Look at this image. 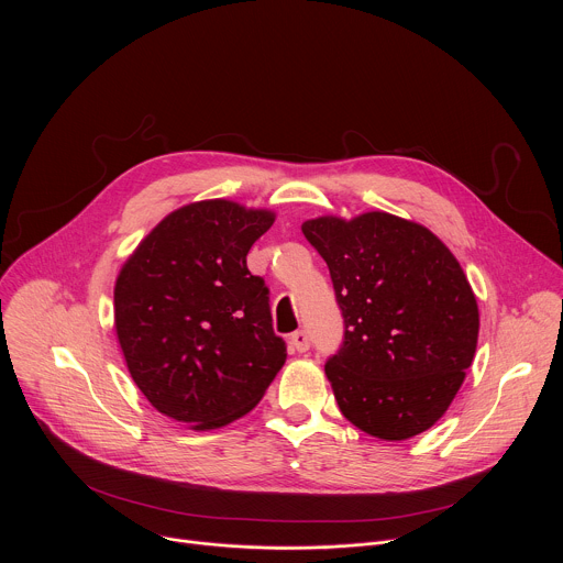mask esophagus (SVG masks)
<instances>
[{
	"label": "esophagus",
	"instance_id": "esophagus-1",
	"mask_svg": "<svg viewBox=\"0 0 563 563\" xmlns=\"http://www.w3.org/2000/svg\"><path fill=\"white\" fill-rule=\"evenodd\" d=\"M289 345H291V350L298 352V354L307 352V350H309V334H307V332H294L291 339H289Z\"/></svg>",
	"mask_w": 563,
	"mask_h": 563
}]
</instances>
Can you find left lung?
Here are the masks:
<instances>
[{
  "mask_svg": "<svg viewBox=\"0 0 563 563\" xmlns=\"http://www.w3.org/2000/svg\"><path fill=\"white\" fill-rule=\"evenodd\" d=\"M302 233L330 267L345 318L325 374L343 417L406 441L450 408L478 341V305L454 254L428 227L387 211L318 216Z\"/></svg>",
  "mask_w": 563,
  "mask_h": 563,
  "instance_id": "obj_1",
  "label": "left lung"
}]
</instances>
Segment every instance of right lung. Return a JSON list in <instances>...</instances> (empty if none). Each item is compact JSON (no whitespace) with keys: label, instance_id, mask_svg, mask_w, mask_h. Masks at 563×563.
I'll list each match as a JSON object with an SVG mask.
<instances>
[{"label":"right lung","instance_id":"1","mask_svg":"<svg viewBox=\"0 0 563 563\" xmlns=\"http://www.w3.org/2000/svg\"><path fill=\"white\" fill-rule=\"evenodd\" d=\"M272 209L213 198L159 220L120 267L113 325L148 404L209 432L250 415L283 367L265 280L247 254Z\"/></svg>","mask_w":563,"mask_h":563}]
</instances>
